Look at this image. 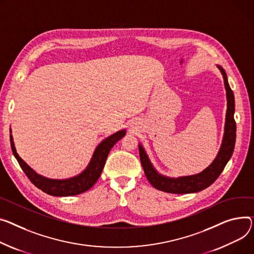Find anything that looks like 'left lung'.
Segmentation results:
<instances>
[{
	"label": "left lung",
	"mask_w": 254,
	"mask_h": 254,
	"mask_svg": "<svg viewBox=\"0 0 254 254\" xmlns=\"http://www.w3.org/2000/svg\"><path fill=\"white\" fill-rule=\"evenodd\" d=\"M216 67L223 75L227 97V112L224 136L217 154L213 161L201 173L192 176L172 178L163 176L156 171L154 165L150 161V158L143 145L140 143V159L142 162L145 176L149 183L157 190L174 194L195 193L201 190H204L205 188L209 187V186L218 178V176L222 174L226 164L228 163L233 154L236 142V123L234 120L235 98L233 91L229 86L228 77L225 69L219 65H216Z\"/></svg>",
	"instance_id": "8db88e82"
}]
</instances>
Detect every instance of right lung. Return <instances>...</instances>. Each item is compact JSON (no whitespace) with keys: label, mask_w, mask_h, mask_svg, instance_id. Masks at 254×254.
<instances>
[{"label":"right lung","mask_w":254,"mask_h":254,"mask_svg":"<svg viewBox=\"0 0 254 254\" xmlns=\"http://www.w3.org/2000/svg\"><path fill=\"white\" fill-rule=\"evenodd\" d=\"M127 130L121 129L111 136L104 139L102 142H100L98 146L96 147L94 153L92 155V158L84 170L71 178L68 179H50L47 177H44L40 174H38L33 168H31L19 155L17 153L15 144L13 141L12 130L10 128V143H11V149L13 152V155L18 161L20 167L24 174L27 176V178L30 180V182L36 186L37 188L41 189L43 192L52 195V196H73L80 193H83L91 189L95 183L98 181V179L102 173L105 161L107 159V156L111 148L120 141L123 137L126 136Z\"/></svg>","instance_id":"obj_1"}]
</instances>
